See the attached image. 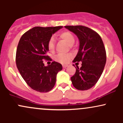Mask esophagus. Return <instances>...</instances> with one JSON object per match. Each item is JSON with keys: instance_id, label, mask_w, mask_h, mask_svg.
Wrapping results in <instances>:
<instances>
[{"instance_id": "esophagus-1", "label": "esophagus", "mask_w": 123, "mask_h": 123, "mask_svg": "<svg viewBox=\"0 0 123 123\" xmlns=\"http://www.w3.org/2000/svg\"><path fill=\"white\" fill-rule=\"evenodd\" d=\"M67 66H68L67 65H62V67L63 68H66Z\"/></svg>"}]
</instances>
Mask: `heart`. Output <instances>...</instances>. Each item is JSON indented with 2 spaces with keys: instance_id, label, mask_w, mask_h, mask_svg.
<instances>
[{
  "instance_id": "1",
  "label": "heart",
  "mask_w": 123,
  "mask_h": 123,
  "mask_svg": "<svg viewBox=\"0 0 123 123\" xmlns=\"http://www.w3.org/2000/svg\"><path fill=\"white\" fill-rule=\"evenodd\" d=\"M58 36L60 39L65 42L68 44L70 48L73 47V44L75 42V39H74V36L71 32L69 31H63V32H60L58 34ZM56 41L55 38L54 37H51L50 38L47 43V47L50 51L53 52L54 51L55 47ZM72 54L70 53L67 54H58L55 57V60L58 62L61 63H67L68 62L70 58H71Z\"/></svg>"
}]
</instances>
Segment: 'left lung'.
I'll list each match as a JSON object with an SVG mask.
<instances>
[{"instance_id":"8db88e82","label":"left lung","mask_w":123,"mask_h":123,"mask_svg":"<svg viewBox=\"0 0 123 123\" xmlns=\"http://www.w3.org/2000/svg\"><path fill=\"white\" fill-rule=\"evenodd\" d=\"M65 28L77 35L80 42L79 50L73 62L82 63L80 68L75 67V74L71 77L72 84L77 90H87L95 86L104 71L106 61L104 43L99 35L88 27L76 25Z\"/></svg>"}]
</instances>
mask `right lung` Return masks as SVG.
I'll return each mask as SVG.
<instances>
[{
  "instance_id": "obj_1",
  "label": "right lung",
  "mask_w": 123,
  "mask_h": 123,
  "mask_svg": "<svg viewBox=\"0 0 123 123\" xmlns=\"http://www.w3.org/2000/svg\"><path fill=\"white\" fill-rule=\"evenodd\" d=\"M62 26H36L21 36L16 51V61L21 76L31 88L40 92L51 90L56 82L58 72L62 69L55 61L44 66V60L50 61L47 55L48 41Z\"/></svg>"
}]
</instances>
